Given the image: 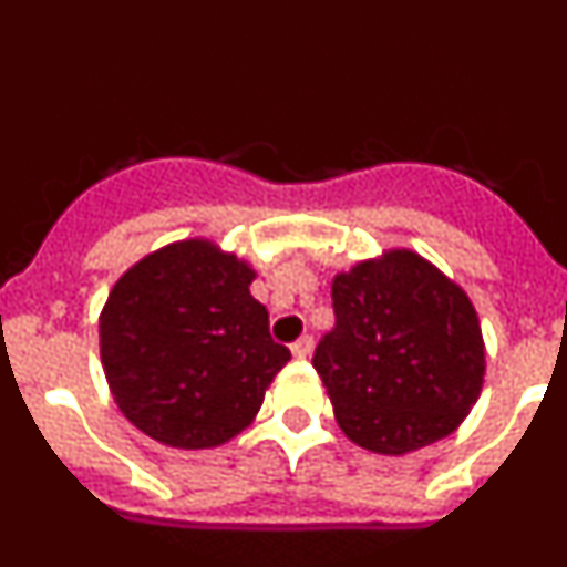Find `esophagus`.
Returning <instances> with one entry per match:
<instances>
[{
    "instance_id": "obj_1",
    "label": "esophagus",
    "mask_w": 567,
    "mask_h": 567,
    "mask_svg": "<svg viewBox=\"0 0 567 567\" xmlns=\"http://www.w3.org/2000/svg\"><path fill=\"white\" fill-rule=\"evenodd\" d=\"M312 346H315V338L312 334H303V338H298L292 343V354L298 360H303V358H309V354H312Z\"/></svg>"
}]
</instances>
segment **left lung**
I'll list each match as a JSON object with an SVG mask.
<instances>
[{
  "label": "left lung",
  "instance_id": "1",
  "mask_svg": "<svg viewBox=\"0 0 567 567\" xmlns=\"http://www.w3.org/2000/svg\"><path fill=\"white\" fill-rule=\"evenodd\" d=\"M334 329L312 365L352 443L405 454L449 437L483 389V332L468 295L394 249L332 280Z\"/></svg>",
  "mask_w": 567,
  "mask_h": 567
}]
</instances>
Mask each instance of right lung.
Listing matches in <instances>:
<instances>
[{"label":"right lung","mask_w":567,"mask_h":567,"mask_svg":"<svg viewBox=\"0 0 567 567\" xmlns=\"http://www.w3.org/2000/svg\"><path fill=\"white\" fill-rule=\"evenodd\" d=\"M255 272L209 240H182L118 278L99 318L102 365L124 417L173 449L244 432L292 358L269 334Z\"/></svg>","instance_id":"1"}]
</instances>
